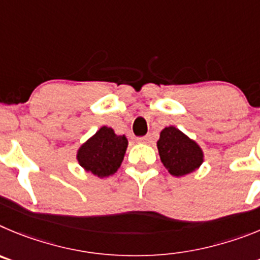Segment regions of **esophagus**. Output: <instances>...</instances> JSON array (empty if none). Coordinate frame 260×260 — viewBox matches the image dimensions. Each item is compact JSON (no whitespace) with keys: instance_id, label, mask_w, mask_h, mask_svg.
I'll use <instances>...</instances> for the list:
<instances>
[{"instance_id":"esophagus-1","label":"esophagus","mask_w":260,"mask_h":260,"mask_svg":"<svg viewBox=\"0 0 260 260\" xmlns=\"http://www.w3.org/2000/svg\"><path fill=\"white\" fill-rule=\"evenodd\" d=\"M151 137L150 136H144V137H139L137 139V142H141V144H147V142L150 141Z\"/></svg>"}]
</instances>
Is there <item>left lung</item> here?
Wrapping results in <instances>:
<instances>
[{
    "label": "left lung",
    "instance_id": "8db88e82",
    "mask_svg": "<svg viewBox=\"0 0 260 260\" xmlns=\"http://www.w3.org/2000/svg\"><path fill=\"white\" fill-rule=\"evenodd\" d=\"M156 146L163 166L172 176H185L203 163V151L200 145L174 125L166 127L160 132Z\"/></svg>",
    "mask_w": 260,
    "mask_h": 260
}]
</instances>
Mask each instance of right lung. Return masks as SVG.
<instances>
[{
	"label": "right lung",
	"instance_id": "right-lung-1",
	"mask_svg": "<svg viewBox=\"0 0 260 260\" xmlns=\"http://www.w3.org/2000/svg\"><path fill=\"white\" fill-rule=\"evenodd\" d=\"M127 146L128 140L124 135H115L113 128L104 125L79 147L76 159L86 172L104 179L119 170Z\"/></svg>",
	"mask_w": 260,
	"mask_h": 260
}]
</instances>
